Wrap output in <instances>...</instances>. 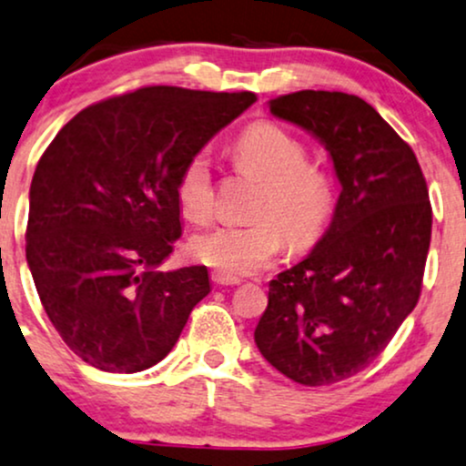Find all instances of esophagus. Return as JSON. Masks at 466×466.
<instances>
[{"instance_id": "34e87169", "label": "esophagus", "mask_w": 466, "mask_h": 466, "mask_svg": "<svg viewBox=\"0 0 466 466\" xmlns=\"http://www.w3.org/2000/svg\"><path fill=\"white\" fill-rule=\"evenodd\" d=\"M212 282H215L217 287H237V284H240V278L226 276V273L215 271V273H212Z\"/></svg>"}]
</instances>
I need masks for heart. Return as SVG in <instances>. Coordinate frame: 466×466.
Wrapping results in <instances>:
<instances>
[{
  "instance_id": "1",
  "label": "heart",
  "mask_w": 466,
  "mask_h": 466,
  "mask_svg": "<svg viewBox=\"0 0 466 466\" xmlns=\"http://www.w3.org/2000/svg\"><path fill=\"white\" fill-rule=\"evenodd\" d=\"M237 169L262 182L249 226H217L190 243L199 262L226 276H248L265 268L284 248L308 249L323 237L334 212V179L308 162L306 145L273 121H258L232 147ZM182 215L204 223L215 208L210 158L198 151L187 160L176 184Z\"/></svg>"
}]
</instances>
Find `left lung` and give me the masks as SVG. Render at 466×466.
I'll return each mask as SVG.
<instances>
[{
	"label": "left lung",
	"mask_w": 466,
	"mask_h": 466,
	"mask_svg": "<svg viewBox=\"0 0 466 466\" xmlns=\"http://www.w3.org/2000/svg\"><path fill=\"white\" fill-rule=\"evenodd\" d=\"M268 110L325 145L340 195L317 248L268 282L254 339L293 382L334 384L382 354L417 306L431 238L428 184L410 145L356 95L299 91Z\"/></svg>",
	"instance_id": "left-lung-1"
}]
</instances>
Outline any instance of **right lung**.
<instances>
[{
  "label": "right lung",
  "instance_id": "obj_1",
  "mask_svg": "<svg viewBox=\"0 0 466 466\" xmlns=\"http://www.w3.org/2000/svg\"><path fill=\"white\" fill-rule=\"evenodd\" d=\"M256 95L145 86L77 112L30 187L25 258L49 321L99 371L137 373L177 343L208 268L160 271L182 237L177 176Z\"/></svg>",
  "mask_w": 466,
  "mask_h": 466
}]
</instances>
